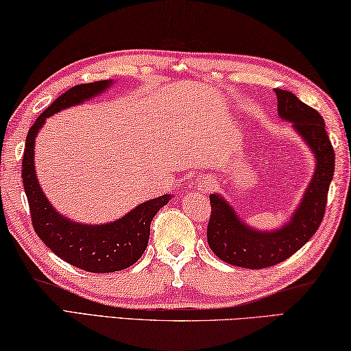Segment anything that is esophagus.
Masks as SVG:
<instances>
[{
    "label": "esophagus",
    "instance_id": "esophagus-1",
    "mask_svg": "<svg viewBox=\"0 0 351 351\" xmlns=\"http://www.w3.org/2000/svg\"><path fill=\"white\" fill-rule=\"evenodd\" d=\"M215 186H216V180L211 179V177H206V179H204L202 183H200V189H202V191H205V193L211 191V189H213Z\"/></svg>",
    "mask_w": 351,
    "mask_h": 351
}]
</instances>
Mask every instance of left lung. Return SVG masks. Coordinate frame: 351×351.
<instances>
[{
  "instance_id": "obj_1",
  "label": "left lung",
  "mask_w": 351,
  "mask_h": 351,
  "mask_svg": "<svg viewBox=\"0 0 351 351\" xmlns=\"http://www.w3.org/2000/svg\"><path fill=\"white\" fill-rule=\"evenodd\" d=\"M278 114L292 123L315 157V172L305 196L291 221L275 232H258L247 227L219 194H211V215L206 239L213 254L238 267H271L300 250L317 232L325 216L330 183L335 174V149L317 110L302 102L291 91L275 88Z\"/></svg>"
}]
</instances>
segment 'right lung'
I'll list each match as a JSON object with an SVG mask.
<instances>
[{"instance_id": "1", "label": "right lung", "mask_w": 351, "mask_h": 351, "mask_svg": "<svg viewBox=\"0 0 351 351\" xmlns=\"http://www.w3.org/2000/svg\"><path fill=\"white\" fill-rule=\"evenodd\" d=\"M110 84V80L79 84L57 97L27 132L21 163L23 186L29 204L32 227L38 238L63 261L93 274L123 271L140 260L147 247L154 216L169 202L171 196L165 194L147 200L121 219L104 226H84L73 222L57 213L40 189L34 166V145L37 132L45 124L46 118L62 108L80 104L85 99L99 95Z\"/></svg>"}]
</instances>
